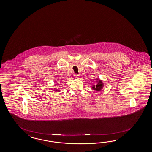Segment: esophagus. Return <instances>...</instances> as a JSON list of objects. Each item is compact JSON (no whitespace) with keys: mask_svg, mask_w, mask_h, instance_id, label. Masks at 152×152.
I'll return each mask as SVG.
<instances>
[{"mask_svg":"<svg viewBox=\"0 0 152 152\" xmlns=\"http://www.w3.org/2000/svg\"><path fill=\"white\" fill-rule=\"evenodd\" d=\"M74 77L75 78H78L79 77V75L78 74H75Z\"/></svg>","mask_w":152,"mask_h":152,"instance_id":"obj_1","label":"esophagus"}]
</instances>
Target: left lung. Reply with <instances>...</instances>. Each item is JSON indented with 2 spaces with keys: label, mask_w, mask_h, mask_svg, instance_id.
Here are the masks:
<instances>
[{
  "label": "left lung",
  "mask_w": 152,
  "mask_h": 152,
  "mask_svg": "<svg viewBox=\"0 0 152 152\" xmlns=\"http://www.w3.org/2000/svg\"><path fill=\"white\" fill-rule=\"evenodd\" d=\"M96 82H98L97 85L96 86H92V89L96 90V91H101V89H102V88L103 87V83L100 80L96 81Z\"/></svg>",
  "instance_id": "obj_1"
}]
</instances>
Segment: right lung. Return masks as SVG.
<instances>
[{"label": "right lung", "mask_w": 152, "mask_h": 152, "mask_svg": "<svg viewBox=\"0 0 152 152\" xmlns=\"http://www.w3.org/2000/svg\"><path fill=\"white\" fill-rule=\"evenodd\" d=\"M59 91V90H56V91Z\"/></svg>", "instance_id": "add662e5"}]
</instances>
